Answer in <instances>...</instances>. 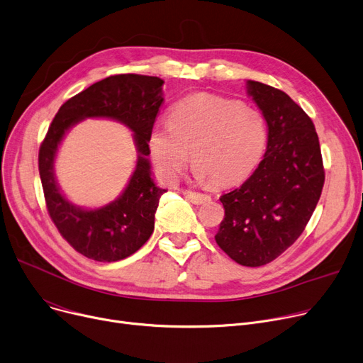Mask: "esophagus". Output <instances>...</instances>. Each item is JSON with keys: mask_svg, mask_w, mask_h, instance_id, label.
I'll list each match as a JSON object with an SVG mask.
<instances>
[{"mask_svg": "<svg viewBox=\"0 0 363 363\" xmlns=\"http://www.w3.org/2000/svg\"><path fill=\"white\" fill-rule=\"evenodd\" d=\"M183 195H184L186 199H189L191 203H195V205H201V203H205V202H209V201H211V196H209V195L199 194V191L184 190Z\"/></svg>", "mask_w": 363, "mask_h": 363, "instance_id": "esophagus-1", "label": "esophagus"}]
</instances>
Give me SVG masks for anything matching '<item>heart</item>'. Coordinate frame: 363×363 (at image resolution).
<instances>
[{"mask_svg": "<svg viewBox=\"0 0 363 363\" xmlns=\"http://www.w3.org/2000/svg\"><path fill=\"white\" fill-rule=\"evenodd\" d=\"M267 143L262 114L239 101L212 94L189 95L168 113V125L149 135L160 173L174 182L189 162L214 187L243 182L258 167Z\"/></svg>", "mask_w": 363, "mask_h": 363, "instance_id": "heart-1", "label": "heart"}]
</instances>
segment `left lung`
Wrapping results in <instances>:
<instances>
[{"label": "left lung", "instance_id": "1", "mask_svg": "<svg viewBox=\"0 0 363 363\" xmlns=\"http://www.w3.org/2000/svg\"><path fill=\"white\" fill-rule=\"evenodd\" d=\"M268 124V147L253 174L220 201L217 245L245 267L267 265L303 233L321 198L325 172L311 117L286 92L247 80Z\"/></svg>", "mask_w": 363, "mask_h": 363}]
</instances>
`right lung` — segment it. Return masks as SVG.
<instances>
[{"mask_svg": "<svg viewBox=\"0 0 363 363\" xmlns=\"http://www.w3.org/2000/svg\"><path fill=\"white\" fill-rule=\"evenodd\" d=\"M164 80L143 74L102 79L64 102L39 147V176L48 214L61 236L83 257L116 262L139 250L154 231L155 212L165 189L157 187L147 161L149 135L162 98ZM86 116L124 122L135 133L140 155L135 173L118 200L98 210H83L61 195L53 177V158L62 136Z\"/></svg>", "mask_w": 363, "mask_h": 363, "instance_id": "right-lung-1", "label": "right lung"}]
</instances>
